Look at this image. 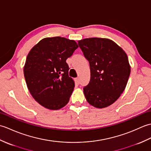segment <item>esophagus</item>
<instances>
[{"label": "esophagus", "mask_w": 151, "mask_h": 151, "mask_svg": "<svg viewBox=\"0 0 151 151\" xmlns=\"http://www.w3.org/2000/svg\"><path fill=\"white\" fill-rule=\"evenodd\" d=\"M75 81H76V82L77 83V84H80V83H81V81H80V78H76V80H75Z\"/></svg>", "instance_id": "1"}]
</instances>
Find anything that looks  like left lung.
Returning a JSON list of instances; mask_svg holds the SVG:
<instances>
[{
	"label": "left lung",
	"mask_w": 151,
	"mask_h": 151,
	"mask_svg": "<svg viewBox=\"0 0 151 151\" xmlns=\"http://www.w3.org/2000/svg\"><path fill=\"white\" fill-rule=\"evenodd\" d=\"M78 44L90 67V81L84 88L86 100L95 108L107 107L126 88L130 74L127 54L106 38H86Z\"/></svg>",
	"instance_id": "obj_1"
}]
</instances>
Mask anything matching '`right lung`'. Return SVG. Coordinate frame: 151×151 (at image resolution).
Listing matches in <instances>:
<instances>
[{
  "mask_svg": "<svg viewBox=\"0 0 151 151\" xmlns=\"http://www.w3.org/2000/svg\"><path fill=\"white\" fill-rule=\"evenodd\" d=\"M74 40L46 37L28 53L24 76L28 90L38 103L49 110H58L68 103L75 88L69 76L66 60L77 48Z\"/></svg>",
  "mask_w": 151,
  "mask_h": 151,
  "instance_id": "1",
  "label": "right lung"
}]
</instances>
